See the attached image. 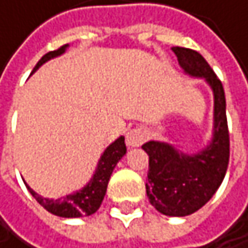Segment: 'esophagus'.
<instances>
[{
  "label": "esophagus",
  "instance_id": "34e87169",
  "mask_svg": "<svg viewBox=\"0 0 248 248\" xmlns=\"http://www.w3.org/2000/svg\"><path fill=\"white\" fill-rule=\"evenodd\" d=\"M147 140V131L144 128H134L126 134L128 147H140Z\"/></svg>",
  "mask_w": 248,
  "mask_h": 248
}]
</instances>
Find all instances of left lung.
I'll return each instance as SVG.
<instances>
[{"instance_id":"8db88e82","label":"left lung","mask_w":248,"mask_h":248,"mask_svg":"<svg viewBox=\"0 0 248 248\" xmlns=\"http://www.w3.org/2000/svg\"><path fill=\"white\" fill-rule=\"evenodd\" d=\"M173 52L187 74L206 78L215 97L214 140L206 150L185 155L163 142L142 145L150 157L145 187L151 205L164 215L186 217L199 211L221 186L230 161V132L221 79L199 52L179 46Z\"/></svg>"}]
</instances>
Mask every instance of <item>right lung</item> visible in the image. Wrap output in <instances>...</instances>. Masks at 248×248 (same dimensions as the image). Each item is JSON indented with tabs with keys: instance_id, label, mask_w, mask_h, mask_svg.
<instances>
[{
	"instance_id": "1",
	"label": "right lung",
	"mask_w": 248,
	"mask_h": 248,
	"mask_svg": "<svg viewBox=\"0 0 248 248\" xmlns=\"http://www.w3.org/2000/svg\"><path fill=\"white\" fill-rule=\"evenodd\" d=\"M66 46L68 45H63L59 49L50 50L46 55H43L42 59L36 63L33 72L42 63H45L46 61H49L50 58L61 55L65 50ZM125 154H126L125 138L120 137L111 145H108L107 150L104 151V154L101 155V158L98 161V166H97V170H95V174L93 176V179L90 180V183L82 190H79L77 193H72V195H68L65 198H61V199H46V198H42L36 192H33L27 185L26 186H27L29 192L31 193V196L47 212H50L53 215H58V217H62V218L88 217V215L94 214L100 208V205L103 202V198L106 195L107 185H108L110 176L113 173V169L116 167L117 161L123 155H125Z\"/></svg>"
}]
</instances>
